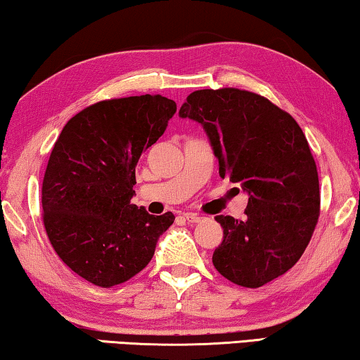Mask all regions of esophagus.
I'll return each instance as SVG.
<instances>
[{"label": "esophagus", "instance_id": "1", "mask_svg": "<svg viewBox=\"0 0 360 360\" xmlns=\"http://www.w3.org/2000/svg\"><path fill=\"white\" fill-rule=\"evenodd\" d=\"M184 219H186L187 222H191V224H197V222L202 221V217H200L198 214H195V212H186Z\"/></svg>", "mask_w": 360, "mask_h": 360}]
</instances>
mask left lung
I'll return each instance as SVG.
<instances>
[{"label":"left lung","instance_id":"obj_1","mask_svg":"<svg viewBox=\"0 0 360 360\" xmlns=\"http://www.w3.org/2000/svg\"><path fill=\"white\" fill-rule=\"evenodd\" d=\"M182 119L203 125L221 178L248 192L246 219L217 216L224 240L216 270L243 288H260L294 266L319 217L318 168L290 114L257 94L205 89L187 96Z\"/></svg>","mask_w":360,"mask_h":360}]
</instances>
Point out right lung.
<instances>
[{"mask_svg":"<svg viewBox=\"0 0 360 360\" xmlns=\"http://www.w3.org/2000/svg\"><path fill=\"white\" fill-rule=\"evenodd\" d=\"M176 103L162 95L98 101L63 127L42 181V219L53 251L100 288L129 281L149 264L173 212L131 205L143 150L167 130Z\"/></svg>","mask_w":360,"mask_h":360,"instance_id":"right-lung-1","label":"right lung"}]
</instances>
